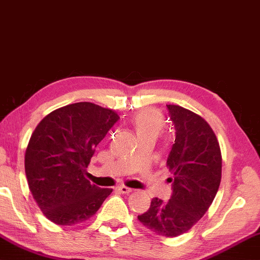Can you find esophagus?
I'll list each match as a JSON object with an SVG mask.
<instances>
[{
    "instance_id": "1",
    "label": "esophagus",
    "mask_w": 260,
    "mask_h": 260,
    "mask_svg": "<svg viewBox=\"0 0 260 260\" xmlns=\"http://www.w3.org/2000/svg\"><path fill=\"white\" fill-rule=\"evenodd\" d=\"M116 189H118L119 192H121V193H123V194H129V193H132L133 192V189L132 188H129V187H126V186H118V187H116Z\"/></svg>"
}]
</instances>
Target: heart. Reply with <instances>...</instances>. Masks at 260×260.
<instances>
[{
  "instance_id": "obj_1",
  "label": "heart",
  "mask_w": 260,
  "mask_h": 260,
  "mask_svg": "<svg viewBox=\"0 0 260 260\" xmlns=\"http://www.w3.org/2000/svg\"><path fill=\"white\" fill-rule=\"evenodd\" d=\"M132 126L139 138L155 139L162 133L165 128V121L158 111L152 108L142 109L132 119Z\"/></svg>"
}]
</instances>
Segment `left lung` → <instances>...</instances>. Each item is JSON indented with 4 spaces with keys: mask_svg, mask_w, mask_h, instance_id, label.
Here are the masks:
<instances>
[{
    "mask_svg": "<svg viewBox=\"0 0 260 260\" xmlns=\"http://www.w3.org/2000/svg\"><path fill=\"white\" fill-rule=\"evenodd\" d=\"M175 140L167 158L173 174L168 202L154 198L138 219L149 231L161 237L188 231L211 206L221 180V152L210 125L196 113L167 105Z\"/></svg>",
    "mask_w": 260,
    "mask_h": 260,
    "instance_id": "8db88e82",
    "label": "left lung"
}]
</instances>
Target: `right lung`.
<instances>
[{
	"mask_svg": "<svg viewBox=\"0 0 260 260\" xmlns=\"http://www.w3.org/2000/svg\"><path fill=\"white\" fill-rule=\"evenodd\" d=\"M119 119L112 109L76 102L52 112L36 127L25 151V175L50 221L72 226L88 220L111 194L112 188L90 184L86 168Z\"/></svg>",
	"mask_w": 260,
	"mask_h": 260,
	"instance_id": "1",
	"label": "right lung"
}]
</instances>
